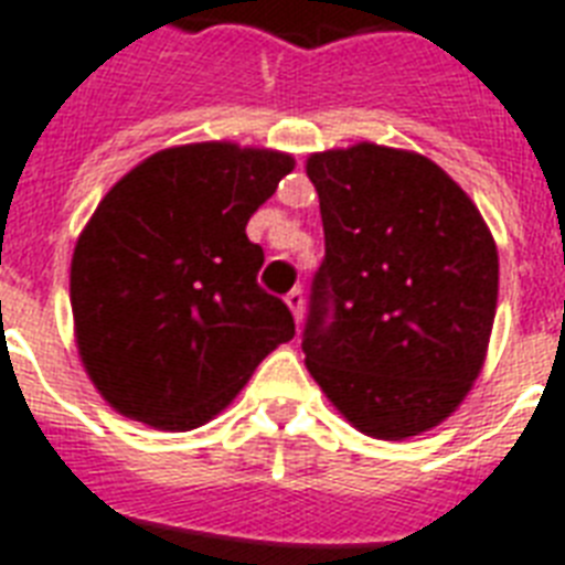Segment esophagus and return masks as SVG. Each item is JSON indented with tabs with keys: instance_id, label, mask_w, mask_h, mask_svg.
<instances>
[{
	"instance_id": "34e87169",
	"label": "esophagus",
	"mask_w": 565,
	"mask_h": 565,
	"mask_svg": "<svg viewBox=\"0 0 565 565\" xmlns=\"http://www.w3.org/2000/svg\"><path fill=\"white\" fill-rule=\"evenodd\" d=\"M287 308L292 311V317H296V322H301V317H305V296H301V287H296V290L287 292Z\"/></svg>"
}]
</instances>
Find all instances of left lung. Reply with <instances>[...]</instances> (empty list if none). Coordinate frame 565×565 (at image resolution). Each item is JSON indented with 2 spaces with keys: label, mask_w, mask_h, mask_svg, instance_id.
I'll return each instance as SVG.
<instances>
[{
  "label": "left lung",
  "mask_w": 565,
  "mask_h": 565,
  "mask_svg": "<svg viewBox=\"0 0 565 565\" xmlns=\"http://www.w3.org/2000/svg\"><path fill=\"white\" fill-rule=\"evenodd\" d=\"M326 260L305 364L359 433L403 441L459 408L498 308V245L445 168L359 141L308 157Z\"/></svg>",
  "instance_id": "obj_1"
}]
</instances>
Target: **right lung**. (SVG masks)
<instances>
[{
  "mask_svg": "<svg viewBox=\"0 0 565 565\" xmlns=\"http://www.w3.org/2000/svg\"><path fill=\"white\" fill-rule=\"evenodd\" d=\"M292 166L281 150L180 145L97 204L73 248L71 308L82 367L115 412L189 433L296 334L290 308L260 290L264 248L245 236Z\"/></svg>",
  "mask_w": 565,
  "mask_h": 565,
  "instance_id": "obj_1",
  "label": "right lung"
}]
</instances>
